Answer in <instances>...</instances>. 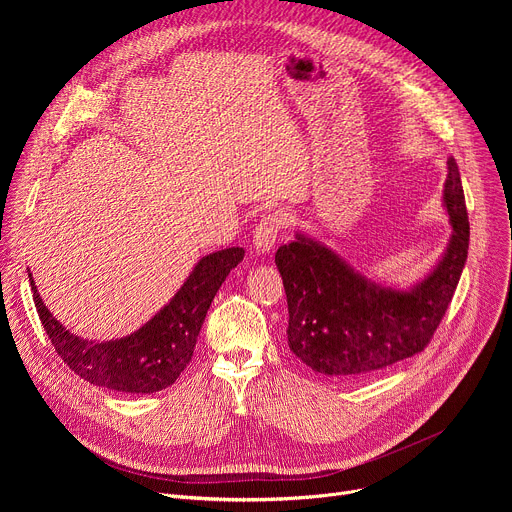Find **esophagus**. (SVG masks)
Here are the masks:
<instances>
[{"instance_id": "34e87169", "label": "esophagus", "mask_w": 512, "mask_h": 512, "mask_svg": "<svg viewBox=\"0 0 512 512\" xmlns=\"http://www.w3.org/2000/svg\"><path fill=\"white\" fill-rule=\"evenodd\" d=\"M283 225H285V221L279 212H271L261 218L259 225L253 231V245H255L257 253H269L275 247Z\"/></svg>"}]
</instances>
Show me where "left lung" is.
Segmentation results:
<instances>
[{"mask_svg": "<svg viewBox=\"0 0 512 512\" xmlns=\"http://www.w3.org/2000/svg\"><path fill=\"white\" fill-rule=\"evenodd\" d=\"M444 206L452 237L442 261L411 289L381 285L302 233L281 245L289 324L287 344L304 364L340 381L373 377L421 352L440 326L458 287L470 243V223L454 158L448 160Z\"/></svg>", "mask_w": 512, "mask_h": 512, "instance_id": "1", "label": "left lung"}]
</instances>
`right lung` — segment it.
Segmentation results:
<instances>
[{"label": "right lung", "instance_id": "1", "mask_svg": "<svg viewBox=\"0 0 512 512\" xmlns=\"http://www.w3.org/2000/svg\"><path fill=\"white\" fill-rule=\"evenodd\" d=\"M243 257V247L202 257L178 294L150 322L109 342H93L68 332L44 306L32 273L28 277L40 322L68 369L91 385L143 395L170 387L188 367L216 291Z\"/></svg>", "mask_w": 512, "mask_h": 512}]
</instances>
